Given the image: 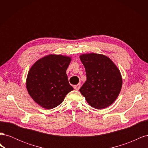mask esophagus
<instances>
[{
  "mask_svg": "<svg viewBox=\"0 0 148 148\" xmlns=\"http://www.w3.org/2000/svg\"><path fill=\"white\" fill-rule=\"evenodd\" d=\"M80 84H77V85H74L73 86V88L75 89V90H79V88H80Z\"/></svg>",
  "mask_w": 148,
  "mask_h": 148,
  "instance_id": "obj_1",
  "label": "esophagus"
}]
</instances>
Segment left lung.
I'll return each instance as SVG.
<instances>
[{
  "label": "left lung",
  "mask_w": 148,
  "mask_h": 148,
  "mask_svg": "<svg viewBox=\"0 0 148 148\" xmlns=\"http://www.w3.org/2000/svg\"><path fill=\"white\" fill-rule=\"evenodd\" d=\"M79 58L86 74V81L79 91L94 108L102 109L110 106L122 86L119 69L109 57L102 54L88 53Z\"/></svg>",
  "instance_id": "1"
}]
</instances>
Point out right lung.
I'll return each mask as SVG.
<instances>
[{
  "mask_svg": "<svg viewBox=\"0 0 148 148\" xmlns=\"http://www.w3.org/2000/svg\"><path fill=\"white\" fill-rule=\"evenodd\" d=\"M71 58L49 55L38 60L30 69L26 88L33 99L46 109L60 105L73 88L69 84L66 70Z\"/></svg>",
  "mask_w": 148,
  "mask_h": 148,
  "instance_id": "add662e5",
  "label": "right lung"
}]
</instances>
